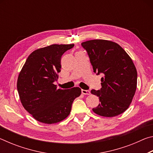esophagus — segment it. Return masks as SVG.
I'll use <instances>...</instances> for the list:
<instances>
[{
	"label": "esophagus",
	"instance_id": "1",
	"mask_svg": "<svg viewBox=\"0 0 153 153\" xmlns=\"http://www.w3.org/2000/svg\"><path fill=\"white\" fill-rule=\"evenodd\" d=\"M82 93L83 94H86V95L90 94V92L89 90H82Z\"/></svg>",
	"mask_w": 153,
	"mask_h": 153
}]
</instances>
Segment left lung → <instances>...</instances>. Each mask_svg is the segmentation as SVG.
<instances>
[{
  "label": "left lung",
  "mask_w": 153,
  "mask_h": 153,
  "mask_svg": "<svg viewBox=\"0 0 153 153\" xmlns=\"http://www.w3.org/2000/svg\"><path fill=\"white\" fill-rule=\"evenodd\" d=\"M82 46L87 51L94 72L103 74L101 88L91 90L100 102L92 111L107 117L125 112L137 88V71L130 56L110 40H91L82 42Z\"/></svg>",
  "instance_id": "obj_1"
}]
</instances>
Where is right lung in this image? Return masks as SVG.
<instances>
[{"label":"right lung","instance_id":"right-lung-1","mask_svg":"<svg viewBox=\"0 0 153 153\" xmlns=\"http://www.w3.org/2000/svg\"><path fill=\"white\" fill-rule=\"evenodd\" d=\"M74 45H52L33 51L18 76L17 88L23 107L36 120L46 124L63 121L71 112L81 89L57 88L53 84L61 71V58Z\"/></svg>","mask_w":153,"mask_h":153}]
</instances>
